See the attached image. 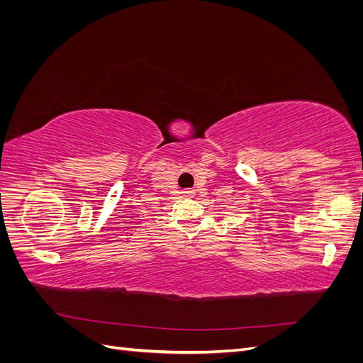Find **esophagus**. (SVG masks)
Returning a JSON list of instances; mask_svg holds the SVG:
<instances>
[{"label":"esophagus","mask_w":363,"mask_h":363,"mask_svg":"<svg viewBox=\"0 0 363 363\" xmlns=\"http://www.w3.org/2000/svg\"><path fill=\"white\" fill-rule=\"evenodd\" d=\"M183 194H184V195H188V196H191V195L194 194V191H191V189H186Z\"/></svg>","instance_id":"34e87169"}]
</instances>
